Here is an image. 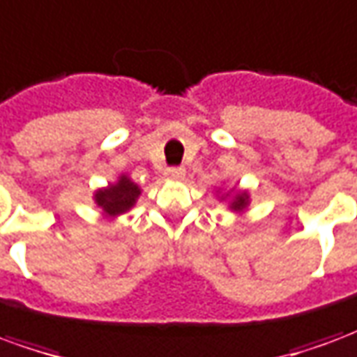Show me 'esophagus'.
<instances>
[{"mask_svg":"<svg viewBox=\"0 0 357 357\" xmlns=\"http://www.w3.org/2000/svg\"><path fill=\"white\" fill-rule=\"evenodd\" d=\"M164 176L168 179H181L185 176V170L183 168H166Z\"/></svg>","mask_w":357,"mask_h":357,"instance_id":"esophagus-1","label":"esophagus"}]
</instances>
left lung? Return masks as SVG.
<instances>
[{"instance_id": "8db88e82", "label": "left lung", "mask_w": 357, "mask_h": 357, "mask_svg": "<svg viewBox=\"0 0 357 357\" xmlns=\"http://www.w3.org/2000/svg\"><path fill=\"white\" fill-rule=\"evenodd\" d=\"M229 199V210L233 212H245L250 204V195L248 191H229L222 195V201Z\"/></svg>"}]
</instances>
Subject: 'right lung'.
I'll return each mask as SVG.
<instances>
[{
  "instance_id": "obj_1",
  "label": "right lung",
  "mask_w": 357,
  "mask_h": 357,
  "mask_svg": "<svg viewBox=\"0 0 357 357\" xmlns=\"http://www.w3.org/2000/svg\"><path fill=\"white\" fill-rule=\"evenodd\" d=\"M139 195V185L133 183L126 174H122L116 183H109L102 189H97L93 193V201L102 210L105 216L116 218L120 214H126L128 210H132Z\"/></svg>"
}]
</instances>
